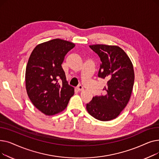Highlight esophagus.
I'll return each mask as SVG.
<instances>
[{"instance_id":"1","label":"esophagus","mask_w":159,"mask_h":159,"mask_svg":"<svg viewBox=\"0 0 159 159\" xmlns=\"http://www.w3.org/2000/svg\"><path fill=\"white\" fill-rule=\"evenodd\" d=\"M77 90L79 91H83L84 90V88H83V86H82V85H79L78 86H77Z\"/></svg>"}]
</instances>
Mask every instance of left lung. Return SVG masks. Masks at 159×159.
<instances>
[{"mask_svg": "<svg viewBox=\"0 0 159 159\" xmlns=\"http://www.w3.org/2000/svg\"><path fill=\"white\" fill-rule=\"evenodd\" d=\"M101 58L98 77L107 80L104 96H95L86 104L88 113L98 120L117 117L128 103L134 84L133 64L124 50L116 46H89Z\"/></svg>", "mask_w": 159, "mask_h": 159, "instance_id": "8db88e82", "label": "left lung"}]
</instances>
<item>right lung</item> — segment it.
Masks as SVG:
<instances>
[{"label":"right lung","instance_id":"obj_1","mask_svg":"<svg viewBox=\"0 0 159 159\" xmlns=\"http://www.w3.org/2000/svg\"><path fill=\"white\" fill-rule=\"evenodd\" d=\"M75 47L71 42L53 39L37 45L29 58L26 70V88L30 101L46 115L62 111L74 95L61 64Z\"/></svg>","mask_w":159,"mask_h":159}]
</instances>
